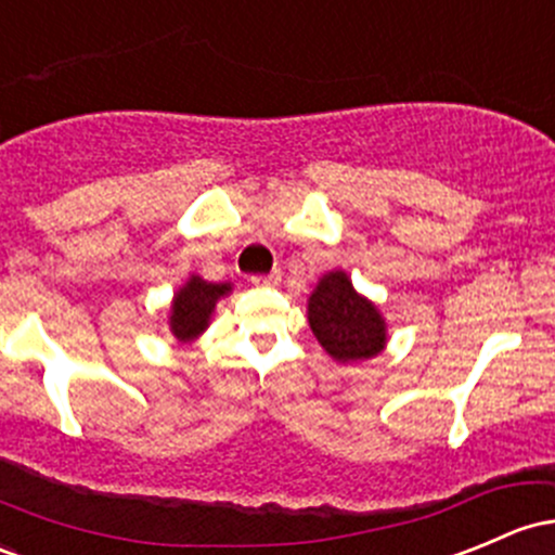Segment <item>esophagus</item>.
Returning a JSON list of instances; mask_svg holds the SVG:
<instances>
[{"label": "esophagus", "instance_id": "34e87169", "mask_svg": "<svg viewBox=\"0 0 555 555\" xmlns=\"http://www.w3.org/2000/svg\"><path fill=\"white\" fill-rule=\"evenodd\" d=\"M254 285H278L280 283V270L270 272V275H251Z\"/></svg>", "mask_w": 555, "mask_h": 555}]
</instances>
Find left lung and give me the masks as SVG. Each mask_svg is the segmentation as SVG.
<instances>
[{
    "label": "left lung",
    "mask_w": 555,
    "mask_h": 555,
    "mask_svg": "<svg viewBox=\"0 0 555 555\" xmlns=\"http://www.w3.org/2000/svg\"><path fill=\"white\" fill-rule=\"evenodd\" d=\"M309 327L338 362L367 360L386 344L384 318L351 288V280L344 272L325 275L309 296Z\"/></svg>",
    "instance_id": "left-lung-1"
}]
</instances>
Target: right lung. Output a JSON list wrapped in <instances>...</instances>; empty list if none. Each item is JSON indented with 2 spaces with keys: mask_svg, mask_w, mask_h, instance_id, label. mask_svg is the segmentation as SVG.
<instances>
[{
  "mask_svg": "<svg viewBox=\"0 0 555 555\" xmlns=\"http://www.w3.org/2000/svg\"><path fill=\"white\" fill-rule=\"evenodd\" d=\"M230 291L228 283H206L201 278H190L188 285L175 296L171 304V333L180 341H190L208 325L214 307Z\"/></svg>",
  "mask_w": 555,
  "mask_h": 555,
  "instance_id": "add662e5",
  "label": "right lung"
}]
</instances>
